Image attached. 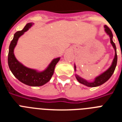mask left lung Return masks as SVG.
Returning a JSON list of instances; mask_svg holds the SVG:
<instances>
[{
	"label": "left lung",
	"instance_id": "obj_1",
	"mask_svg": "<svg viewBox=\"0 0 122 122\" xmlns=\"http://www.w3.org/2000/svg\"><path fill=\"white\" fill-rule=\"evenodd\" d=\"M104 31L106 33V34L108 35H109L110 39V42L112 44L113 47L115 49V57H114V59L112 61V63L111 66H110V68L106 70L105 71H104L102 73H101L99 75H98L97 76H96V78H94V80H93L92 81H89L86 80L84 78H81L80 76H78V75L75 74V77H76V80H78V81L79 83H81V84H83L84 85H86L87 87H97V86H99V85H102L104 83H105L106 81H108L111 76H112V75L114 73V71L115 70V68L117 66V48H116V46L115 43L113 41V33H112L111 30L106 25H105L104 26ZM75 68V71H76V66H75V64L74 65Z\"/></svg>",
	"mask_w": 122,
	"mask_h": 122
}]
</instances>
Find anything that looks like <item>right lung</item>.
Wrapping results in <instances>:
<instances>
[{
  "label": "right lung",
  "mask_w": 122,
  "mask_h": 122,
  "mask_svg": "<svg viewBox=\"0 0 122 122\" xmlns=\"http://www.w3.org/2000/svg\"><path fill=\"white\" fill-rule=\"evenodd\" d=\"M34 23L26 24L21 31H17L14 35L12 41L10 42L8 54V65L10 70L18 80L26 85L32 87H39L46 84L49 81L54 71L56 64L60 57L54 59L44 70L40 71L35 69H31L24 66L14 56V50L17 45L18 39L33 26Z\"/></svg>",
  "instance_id": "add662e5"
}]
</instances>
